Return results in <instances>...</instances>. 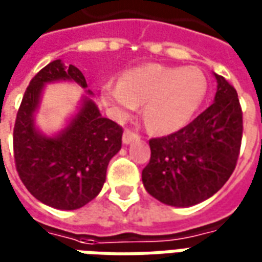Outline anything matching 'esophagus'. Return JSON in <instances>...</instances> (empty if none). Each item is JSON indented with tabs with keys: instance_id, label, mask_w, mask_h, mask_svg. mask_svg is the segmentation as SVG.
Segmentation results:
<instances>
[{
	"instance_id": "esophagus-1",
	"label": "esophagus",
	"mask_w": 262,
	"mask_h": 262,
	"mask_svg": "<svg viewBox=\"0 0 262 262\" xmlns=\"http://www.w3.org/2000/svg\"><path fill=\"white\" fill-rule=\"evenodd\" d=\"M139 139H140V136L135 130H132V129H126L125 133H123V143L125 144H129L133 140H139Z\"/></svg>"
}]
</instances>
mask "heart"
I'll list each match as a JSON object with an SVG mask.
<instances>
[{
	"mask_svg": "<svg viewBox=\"0 0 262 262\" xmlns=\"http://www.w3.org/2000/svg\"><path fill=\"white\" fill-rule=\"evenodd\" d=\"M206 92L208 81L201 70L153 63L125 71L119 84H105L101 98L119 118L144 103V120L148 127L170 133L191 122Z\"/></svg>",
	"mask_w": 262,
	"mask_h": 262,
	"instance_id": "heart-1",
	"label": "heart"
}]
</instances>
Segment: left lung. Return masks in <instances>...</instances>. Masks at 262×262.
Returning <instances> with one entry per match:
<instances>
[{
	"instance_id": "1",
	"label": "left lung",
	"mask_w": 262,
	"mask_h": 262,
	"mask_svg": "<svg viewBox=\"0 0 262 262\" xmlns=\"http://www.w3.org/2000/svg\"><path fill=\"white\" fill-rule=\"evenodd\" d=\"M214 102L178 132L150 139V161L142 180L160 202L187 208L219 191L236 168L243 137L237 91L214 74Z\"/></svg>"
}]
</instances>
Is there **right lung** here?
<instances>
[{
	"label": "right lung",
	"instance_id": "1",
	"mask_svg": "<svg viewBox=\"0 0 262 262\" xmlns=\"http://www.w3.org/2000/svg\"><path fill=\"white\" fill-rule=\"evenodd\" d=\"M71 80L88 88L80 70L61 60L43 67L29 82L14 126V159L20 181L45 205L73 210L91 202L101 192L111 159L122 147L123 129L103 118L90 98L82 101L64 130L56 137L40 135L33 123L46 82ZM91 94V91H88Z\"/></svg>",
	"mask_w": 262,
	"mask_h": 262
}]
</instances>
